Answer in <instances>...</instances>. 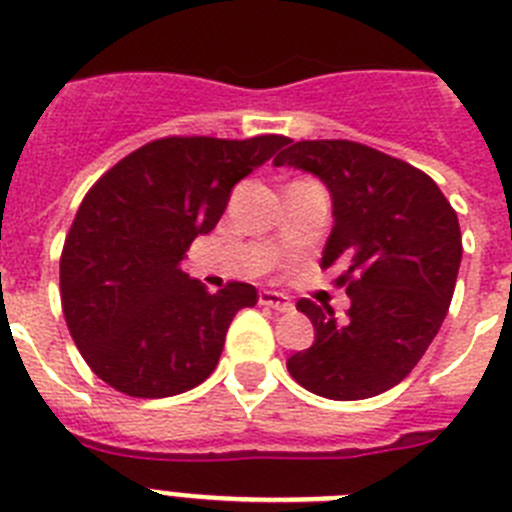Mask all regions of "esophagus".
<instances>
[{
	"instance_id": "esophagus-1",
	"label": "esophagus",
	"mask_w": 512,
	"mask_h": 512,
	"mask_svg": "<svg viewBox=\"0 0 512 512\" xmlns=\"http://www.w3.org/2000/svg\"><path fill=\"white\" fill-rule=\"evenodd\" d=\"M259 302H261V305H266V307H274V310H279V312L295 310L292 300H289L287 295H282V292H274V289H261Z\"/></svg>"
}]
</instances>
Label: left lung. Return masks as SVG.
Wrapping results in <instances>:
<instances>
[{"instance_id": "8db88e82", "label": "left lung", "mask_w": 512, "mask_h": 512, "mask_svg": "<svg viewBox=\"0 0 512 512\" xmlns=\"http://www.w3.org/2000/svg\"><path fill=\"white\" fill-rule=\"evenodd\" d=\"M274 166L320 176L333 197V230L320 269L343 266L351 307L297 302L315 343L287 369L328 400H366L400 384L441 328L461 264L454 207L425 171L354 140H300Z\"/></svg>"}]
</instances>
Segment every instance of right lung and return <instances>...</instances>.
I'll return each mask as SVG.
<instances>
[{
  "label": "right lung",
  "instance_id": "1",
  "mask_svg": "<svg viewBox=\"0 0 512 512\" xmlns=\"http://www.w3.org/2000/svg\"><path fill=\"white\" fill-rule=\"evenodd\" d=\"M289 138L171 135L99 176L61 253V307L76 348L102 382L130 397H171L215 372L235 312L256 287L217 292L179 261L217 225L230 192Z\"/></svg>",
  "mask_w": 512,
  "mask_h": 512
}]
</instances>
